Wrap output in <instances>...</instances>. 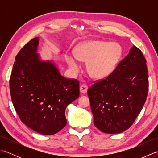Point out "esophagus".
<instances>
[{
  "instance_id": "obj_1",
  "label": "esophagus",
  "mask_w": 158,
  "mask_h": 158,
  "mask_svg": "<svg viewBox=\"0 0 158 158\" xmlns=\"http://www.w3.org/2000/svg\"><path fill=\"white\" fill-rule=\"evenodd\" d=\"M88 85L85 84H82L80 86V92H81L82 94H85L88 91Z\"/></svg>"
}]
</instances>
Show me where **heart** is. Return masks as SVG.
Instances as JSON below:
<instances>
[{
	"label": "heart",
	"instance_id": "b5f03b06",
	"mask_svg": "<svg viewBox=\"0 0 158 158\" xmlns=\"http://www.w3.org/2000/svg\"><path fill=\"white\" fill-rule=\"evenodd\" d=\"M122 55V48L117 43L91 41L83 43L77 49L75 54L67 53L66 60L73 73L81 68L79 60L88 62L87 69L96 79L106 77L115 69Z\"/></svg>",
	"mask_w": 158,
	"mask_h": 158
}]
</instances>
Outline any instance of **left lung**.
<instances>
[{"label":"left lung","mask_w":158,"mask_h":158,"mask_svg":"<svg viewBox=\"0 0 158 158\" xmlns=\"http://www.w3.org/2000/svg\"><path fill=\"white\" fill-rule=\"evenodd\" d=\"M148 89L146 60L134 45L106 79L88 90L94 126L107 134L128 129L141 111Z\"/></svg>","instance_id":"left-lung-1"}]
</instances>
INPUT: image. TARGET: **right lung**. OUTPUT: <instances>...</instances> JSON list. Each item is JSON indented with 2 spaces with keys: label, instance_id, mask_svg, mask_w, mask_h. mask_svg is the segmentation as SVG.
Listing matches in <instances>:
<instances>
[{
  "label": "right lung",
  "instance_id": "add662e5",
  "mask_svg": "<svg viewBox=\"0 0 158 158\" xmlns=\"http://www.w3.org/2000/svg\"><path fill=\"white\" fill-rule=\"evenodd\" d=\"M39 37L16 56L9 80L13 106L22 122L43 135H53L66 125L65 109L79 96V82L60 75L55 64L42 61Z\"/></svg>",
  "mask_w": 158,
  "mask_h": 158
}]
</instances>
